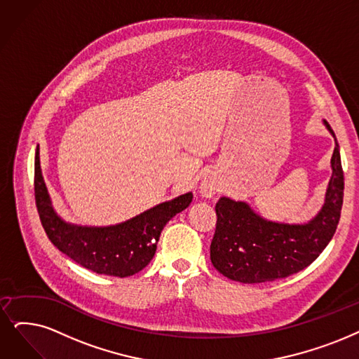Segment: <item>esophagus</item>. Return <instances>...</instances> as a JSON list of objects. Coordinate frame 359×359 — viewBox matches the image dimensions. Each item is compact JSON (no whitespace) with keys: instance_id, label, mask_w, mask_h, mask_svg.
Here are the masks:
<instances>
[{"instance_id":"1","label":"esophagus","mask_w":359,"mask_h":359,"mask_svg":"<svg viewBox=\"0 0 359 359\" xmlns=\"http://www.w3.org/2000/svg\"><path fill=\"white\" fill-rule=\"evenodd\" d=\"M219 191H221V182L217 178L208 177L202 182H200V193H202V196H205L208 198L213 197L215 194H218Z\"/></svg>"}]
</instances>
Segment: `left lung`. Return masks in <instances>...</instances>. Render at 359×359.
<instances>
[{"instance_id":"8db88e82","label":"left lung","mask_w":359,"mask_h":359,"mask_svg":"<svg viewBox=\"0 0 359 359\" xmlns=\"http://www.w3.org/2000/svg\"><path fill=\"white\" fill-rule=\"evenodd\" d=\"M330 161L324 202L313 217L300 224L272 221L257 213L245 200L222 196L217 210V229L210 243V261L233 281L257 284L285 278L311 265L333 238L343 205V170L336 135Z\"/></svg>"}]
</instances>
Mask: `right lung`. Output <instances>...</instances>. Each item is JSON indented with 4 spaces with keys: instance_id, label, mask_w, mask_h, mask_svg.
I'll return each mask as SVG.
<instances>
[{
    "instance_id": "add662e5",
    "label": "right lung",
    "mask_w": 359,
    "mask_h": 359,
    "mask_svg": "<svg viewBox=\"0 0 359 359\" xmlns=\"http://www.w3.org/2000/svg\"><path fill=\"white\" fill-rule=\"evenodd\" d=\"M35 200L42 226L62 253L97 274L130 277L146 268L156 253L163 226L193 200L189 191L114 225H81L63 219L42 177L39 146L35 151Z\"/></svg>"
}]
</instances>
